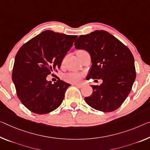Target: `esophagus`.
I'll return each mask as SVG.
<instances>
[{"instance_id": "1", "label": "esophagus", "mask_w": 150, "mask_h": 150, "mask_svg": "<svg viewBox=\"0 0 150 150\" xmlns=\"http://www.w3.org/2000/svg\"><path fill=\"white\" fill-rule=\"evenodd\" d=\"M74 85L76 86L77 87H78V88H82V87L84 86V85L82 84H74Z\"/></svg>"}]
</instances>
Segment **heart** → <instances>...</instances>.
I'll return each instance as SVG.
<instances>
[{
  "mask_svg": "<svg viewBox=\"0 0 150 150\" xmlns=\"http://www.w3.org/2000/svg\"><path fill=\"white\" fill-rule=\"evenodd\" d=\"M84 50H79L78 52H82ZM64 62H65V59H63V60L62 62V65H63L64 64ZM82 75L81 74L78 73V72H70L68 73L67 74L64 76V80H66V82L69 83H72V84H76L78 83L80 80H81Z\"/></svg>",
  "mask_w": 150,
  "mask_h": 150,
  "instance_id": "heart-1",
  "label": "heart"
}]
</instances>
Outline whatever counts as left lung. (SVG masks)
<instances>
[{
	"label": "left lung",
	"mask_w": 150,
	"mask_h": 150,
	"mask_svg": "<svg viewBox=\"0 0 150 150\" xmlns=\"http://www.w3.org/2000/svg\"><path fill=\"white\" fill-rule=\"evenodd\" d=\"M76 49L85 50L91 56L92 67L86 79H102L92 85L93 93L84 98L93 109L112 112L121 107L130 93L136 77L134 58L129 49L107 31L100 30L80 35Z\"/></svg>",
	"instance_id": "1"
}]
</instances>
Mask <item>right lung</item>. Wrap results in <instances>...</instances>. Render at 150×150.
Masks as SVG:
<instances>
[{
    "mask_svg": "<svg viewBox=\"0 0 150 150\" xmlns=\"http://www.w3.org/2000/svg\"><path fill=\"white\" fill-rule=\"evenodd\" d=\"M77 38L47 30L32 38L19 50L12 80L18 98L30 111L46 114L62 104L70 84L59 78L53 84L46 78L54 71L57 72L62 59Z\"/></svg>",
    "mask_w": 150,
    "mask_h": 150,
    "instance_id": "add662e5",
    "label": "right lung"
}]
</instances>
